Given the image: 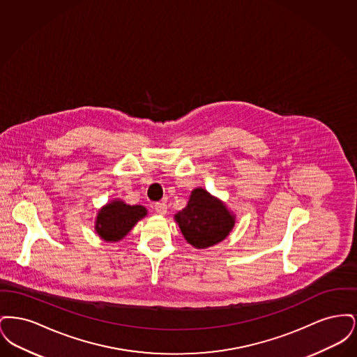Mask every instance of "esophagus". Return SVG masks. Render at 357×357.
<instances>
[{
	"label": "esophagus",
	"instance_id": "34e87169",
	"mask_svg": "<svg viewBox=\"0 0 357 357\" xmlns=\"http://www.w3.org/2000/svg\"><path fill=\"white\" fill-rule=\"evenodd\" d=\"M153 208H155V211H156L159 215H165V214L167 213V204H165V202H158V204H155Z\"/></svg>",
	"mask_w": 357,
	"mask_h": 357
}]
</instances>
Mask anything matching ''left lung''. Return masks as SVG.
<instances>
[{
	"mask_svg": "<svg viewBox=\"0 0 357 357\" xmlns=\"http://www.w3.org/2000/svg\"><path fill=\"white\" fill-rule=\"evenodd\" d=\"M183 237L195 249H207L220 243L230 234L236 215L220 198L204 187L191 191L185 208L174 215Z\"/></svg>",
	"mask_w": 357,
	"mask_h": 357,
	"instance_id": "1",
	"label": "left lung"
}]
</instances>
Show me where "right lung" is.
<instances>
[{
	"mask_svg": "<svg viewBox=\"0 0 357 357\" xmlns=\"http://www.w3.org/2000/svg\"><path fill=\"white\" fill-rule=\"evenodd\" d=\"M146 215L147 208L144 206L114 199L99 208L95 220V231L105 242H119Z\"/></svg>",
	"mask_w": 357,
	"mask_h": 357,
	"instance_id": "right-lung-1",
	"label": "right lung"
}]
</instances>
